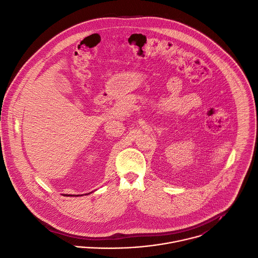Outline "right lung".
<instances>
[{
  "instance_id": "right-lung-1",
  "label": "right lung",
  "mask_w": 258,
  "mask_h": 258,
  "mask_svg": "<svg viewBox=\"0 0 258 258\" xmlns=\"http://www.w3.org/2000/svg\"><path fill=\"white\" fill-rule=\"evenodd\" d=\"M69 196H70V195H69Z\"/></svg>"
}]
</instances>
